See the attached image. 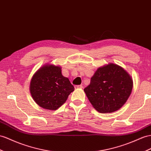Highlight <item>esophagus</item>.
<instances>
[{
  "instance_id": "1",
  "label": "esophagus",
  "mask_w": 151,
  "mask_h": 151,
  "mask_svg": "<svg viewBox=\"0 0 151 151\" xmlns=\"http://www.w3.org/2000/svg\"><path fill=\"white\" fill-rule=\"evenodd\" d=\"M75 88H82L83 86L80 85V86H75Z\"/></svg>"
}]
</instances>
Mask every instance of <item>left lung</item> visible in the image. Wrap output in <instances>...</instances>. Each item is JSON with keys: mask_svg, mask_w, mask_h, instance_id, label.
I'll return each instance as SVG.
<instances>
[{"mask_svg": "<svg viewBox=\"0 0 151 151\" xmlns=\"http://www.w3.org/2000/svg\"><path fill=\"white\" fill-rule=\"evenodd\" d=\"M133 86L131 76L124 69L116 64L109 63L96 70L84 92L98 111L112 113L124 105Z\"/></svg>", "mask_w": 151, "mask_h": 151, "instance_id": "8db88e82", "label": "left lung"}]
</instances>
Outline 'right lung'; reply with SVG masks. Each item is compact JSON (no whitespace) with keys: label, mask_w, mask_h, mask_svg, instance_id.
<instances>
[{"label":"right lung","mask_w":151,"mask_h":151,"mask_svg":"<svg viewBox=\"0 0 151 151\" xmlns=\"http://www.w3.org/2000/svg\"><path fill=\"white\" fill-rule=\"evenodd\" d=\"M74 90L70 81L62 75L61 67L51 64L39 69L30 83V92L34 101L49 110L59 109Z\"/></svg>","instance_id":"right-lung-1"}]
</instances>
